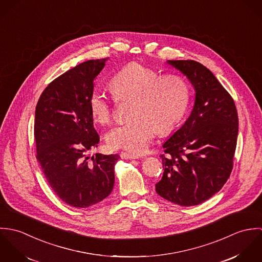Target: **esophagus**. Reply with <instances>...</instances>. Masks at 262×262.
Wrapping results in <instances>:
<instances>
[{"mask_svg":"<svg viewBox=\"0 0 262 262\" xmlns=\"http://www.w3.org/2000/svg\"><path fill=\"white\" fill-rule=\"evenodd\" d=\"M120 156H121L122 159H137V158H139L138 155L132 154V153H128V152H121Z\"/></svg>","mask_w":262,"mask_h":262,"instance_id":"1","label":"esophagus"}]
</instances>
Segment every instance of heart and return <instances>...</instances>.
Wrapping results in <instances>:
<instances>
[{
    "label": "heart",
    "instance_id": "b5f03b06",
    "mask_svg": "<svg viewBox=\"0 0 262 262\" xmlns=\"http://www.w3.org/2000/svg\"><path fill=\"white\" fill-rule=\"evenodd\" d=\"M113 94L118 99L133 98L130 120L120 122L105 136L110 149L133 154L147 151L157 133L172 129L185 116L189 102V88L180 75H161L137 62L127 64L111 78ZM94 119L108 123L113 115L114 98L103 88H95L89 96Z\"/></svg>",
    "mask_w": 262,
    "mask_h": 262
}]
</instances>
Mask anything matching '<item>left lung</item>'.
I'll list each match as a JSON object with an SVG mask.
<instances>
[{
	"instance_id": "8db88e82",
	"label": "left lung",
	"mask_w": 262,
	"mask_h": 262,
	"mask_svg": "<svg viewBox=\"0 0 262 262\" xmlns=\"http://www.w3.org/2000/svg\"><path fill=\"white\" fill-rule=\"evenodd\" d=\"M166 63L187 76L194 90V104L187 121L162 144L164 172L155 189L171 203L190 207L217 193L230 177L238 115L231 96L202 63Z\"/></svg>"
}]
</instances>
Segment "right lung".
<instances>
[{
	"instance_id": "obj_1",
	"label": "right lung",
	"mask_w": 262,
	"mask_h": 262,
	"mask_svg": "<svg viewBox=\"0 0 262 262\" xmlns=\"http://www.w3.org/2000/svg\"><path fill=\"white\" fill-rule=\"evenodd\" d=\"M108 58L84 61L51 81L35 110L38 162L49 186L68 205L88 208L112 191L118 154H85L98 147L89 96Z\"/></svg>"
}]
</instances>
